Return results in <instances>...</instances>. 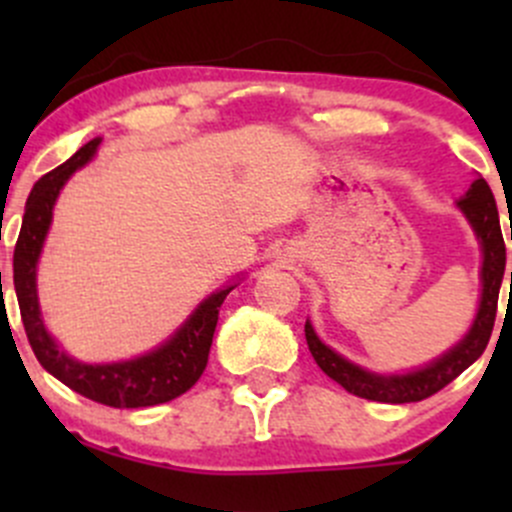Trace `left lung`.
<instances>
[{"mask_svg":"<svg viewBox=\"0 0 512 512\" xmlns=\"http://www.w3.org/2000/svg\"><path fill=\"white\" fill-rule=\"evenodd\" d=\"M458 208L466 215L476 232L480 247H483V267H480V282H483V292H480L478 314L473 319L471 329L466 337L448 349L446 354L438 356L436 361L426 364L423 369L409 371V374H374L361 366L352 364L329 349L322 339L314 334L312 324H304V337H307L309 352L319 369L342 384L349 394L361 396L369 401H381V404H411V401H423L441 391L443 386L451 384L458 374L468 369L473 361L488 347L490 332L495 324V312H498V294L500 282H503L505 272V242L503 232H500L498 205H495L493 193H490L488 183L483 178L473 180L468 193L458 200ZM512 237V227H510ZM510 287H512V272H510Z\"/></svg>","mask_w":512,"mask_h":512,"instance_id":"1","label":"left lung"}]
</instances>
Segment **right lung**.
Returning <instances> with one entry per match:
<instances>
[{
  "instance_id": "1",
  "label": "right lung",
  "mask_w": 512,
  "mask_h": 512,
  "mask_svg": "<svg viewBox=\"0 0 512 512\" xmlns=\"http://www.w3.org/2000/svg\"><path fill=\"white\" fill-rule=\"evenodd\" d=\"M98 143L101 138L81 146L66 163L36 180L32 193H29L22 230H19L17 247H14V289H17L19 312H22L27 339L39 364L76 394L103 406H113V409H141V406L165 404V401L185 394L208 366L220 304L225 302L235 285H227L203 299L198 309L185 319L183 327L153 352L128 361H113V364H84V361H76L61 352L54 337L46 332L39 312L36 262H39L41 247H44L46 232H49L54 203L71 173L84 168L96 156Z\"/></svg>"
}]
</instances>
